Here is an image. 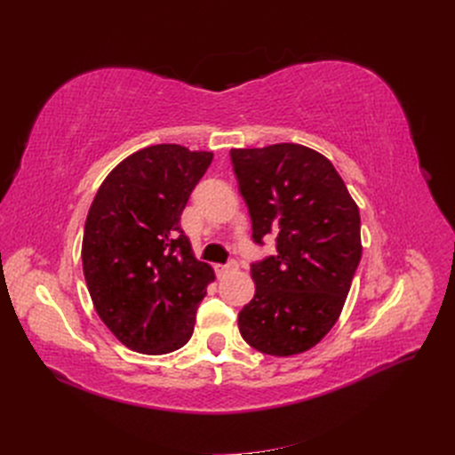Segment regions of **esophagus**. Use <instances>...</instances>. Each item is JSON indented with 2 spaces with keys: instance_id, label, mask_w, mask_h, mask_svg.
Here are the masks:
<instances>
[{
  "instance_id": "obj_1",
  "label": "esophagus",
  "mask_w": 455,
  "mask_h": 455,
  "mask_svg": "<svg viewBox=\"0 0 455 455\" xmlns=\"http://www.w3.org/2000/svg\"><path fill=\"white\" fill-rule=\"evenodd\" d=\"M235 269H237V261L235 259L229 261V264H218V266H214V271H216L218 277H226L228 273H233Z\"/></svg>"
}]
</instances>
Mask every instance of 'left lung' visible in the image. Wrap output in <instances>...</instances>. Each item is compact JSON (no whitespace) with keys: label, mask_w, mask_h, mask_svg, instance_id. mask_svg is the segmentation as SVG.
I'll use <instances>...</instances> for the list:
<instances>
[{"label":"left lung","mask_w":455,"mask_h":455,"mask_svg":"<svg viewBox=\"0 0 455 455\" xmlns=\"http://www.w3.org/2000/svg\"><path fill=\"white\" fill-rule=\"evenodd\" d=\"M252 239L275 237V256L251 266L256 294L239 313L256 351L291 356L315 347L338 321L359 267L361 216L341 176L299 144L231 149Z\"/></svg>","instance_id":"8db88e82"}]
</instances>
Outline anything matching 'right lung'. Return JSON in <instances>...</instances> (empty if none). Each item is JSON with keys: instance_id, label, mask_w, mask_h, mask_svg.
Segmentation results:
<instances>
[{"instance_id": "1", "label": "right lung", "mask_w": 455, "mask_h": 455, "mask_svg": "<svg viewBox=\"0 0 455 455\" xmlns=\"http://www.w3.org/2000/svg\"><path fill=\"white\" fill-rule=\"evenodd\" d=\"M211 151L178 144L144 148L106 176L91 204L81 258L96 313L132 351L164 355L194 334L214 281L180 228Z\"/></svg>"}]
</instances>
